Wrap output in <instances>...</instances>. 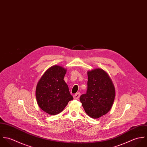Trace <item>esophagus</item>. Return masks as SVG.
Instances as JSON below:
<instances>
[{
    "mask_svg": "<svg viewBox=\"0 0 147 147\" xmlns=\"http://www.w3.org/2000/svg\"><path fill=\"white\" fill-rule=\"evenodd\" d=\"M80 96H81V93L80 92H78V93H76L75 95H74L73 97H74V99H78L80 98Z\"/></svg>",
    "mask_w": 147,
    "mask_h": 147,
    "instance_id": "esophagus-1",
    "label": "esophagus"
}]
</instances>
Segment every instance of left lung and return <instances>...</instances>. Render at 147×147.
I'll return each instance as SVG.
<instances>
[{"label": "left lung", "instance_id": "obj_1", "mask_svg": "<svg viewBox=\"0 0 147 147\" xmlns=\"http://www.w3.org/2000/svg\"><path fill=\"white\" fill-rule=\"evenodd\" d=\"M88 76L86 93L80 100L88 116L98 119L111 109L115 96V87L109 74L102 69L88 71Z\"/></svg>", "mask_w": 147, "mask_h": 147}]
</instances>
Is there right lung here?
<instances>
[{
  "label": "right lung",
  "instance_id": "add662e5",
  "mask_svg": "<svg viewBox=\"0 0 147 147\" xmlns=\"http://www.w3.org/2000/svg\"><path fill=\"white\" fill-rule=\"evenodd\" d=\"M66 69L59 65L49 67L37 83L36 97L38 106L46 113H60L73 97L63 80Z\"/></svg>",
  "mask_w": 147,
  "mask_h": 147
}]
</instances>
